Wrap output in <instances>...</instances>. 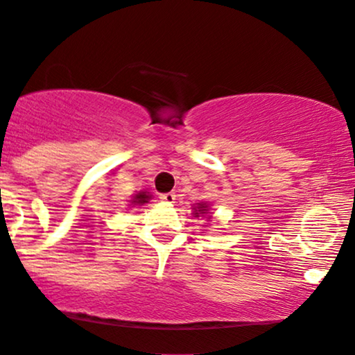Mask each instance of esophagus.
Listing matches in <instances>:
<instances>
[{"label": "esophagus", "mask_w": 355, "mask_h": 355, "mask_svg": "<svg viewBox=\"0 0 355 355\" xmlns=\"http://www.w3.org/2000/svg\"><path fill=\"white\" fill-rule=\"evenodd\" d=\"M162 200L164 202V203H174V200H176V193L174 192H168V193H163L162 197Z\"/></svg>", "instance_id": "1"}]
</instances>
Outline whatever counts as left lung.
I'll return each instance as SVG.
<instances>
[{"label":"left lung","instance_id":"obj_1","mask_svg":"<svg viewBox=\"0 0 355 355\" xmlns=\"http://www.w3.org/2000/svg\"><path fill=\"white\" fill-rule=\"evenodd\" d=\"M198 210H196V213H193V215L196 216H200V215H203V213H207V207L203 205V203H198Z\"/></svg>","mask_w":355,"mask_h":355}]
</instances>
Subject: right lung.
I'll list each match as a JSON object with an SVG mask.
<instances>
[{
    "instance_id": "right-lung-1",
    "label": "right lung",
    "mask_w": 355,
    "mask_h": 355,
    "mask_svg": "<svg viewBox=\"0 0 355 355\" xmlns=\"http://www.w3.org/2000/svg\"><path fill=\"white\" fill-rule=\"evenodd\" d=\"M148 198H150V196H147L145 192H140V193H137V196H135L134 203H140V205H142V203H147Z\"/></svg>"
}]
</instances>
